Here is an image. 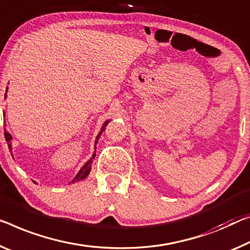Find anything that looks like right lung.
<instances>
[{
	"label": "right lung",
	"mask_w": 250,
	"mask_h": 250,
	"mask_svg": "<svg viewBox=\"0 0 250 250\" xmlns=\"http://www.w3.org/2000/svg\"><path fill=\"white\" fill-rule=\"evenodd\" d=\"M6 91H7V88H6ZM6 93H5V95H4V97L6 98ZM110 121H106L105 123H104V125H103V127H102V129H101V132L98 133V135L96 136V140H95V152H94V154L91 155V157L89 160L87 161V162L83 165V167L80 168L79 170V172L78 173H77V175L75 176V179L72 180L71 182H77V181H82V180H83V179H86L87 176H88V174L90 173V170H91V164H93V161H94V159H95V155H96V144H97V142H98V138L101 137V135L103 134V132L104 130H105V127L107 126V124H108ZM4 136H5V141L7 142V145H9V148H10V151H12V145H11V141H12V135H11L10 133H7L6 130H4Z\"/></svg>",
	"instance_id": "obj_1"
}]
</instances>
